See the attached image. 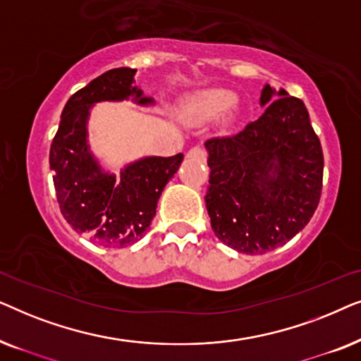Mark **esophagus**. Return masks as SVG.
<instances>
[{"mask_svg":"<svg viewBox=\"0 0 361 361\" xmlns=\"http://www.w3.org/2000/svg\"><path fill=\"white\" fill-rule=\"evenodd\" d=\"M187 157H190V159H195L199 162H204L207 159V151L200 146H194L192 149H189V152H187Z\"/></svg>","mask_w":361,"mask_h":361,"instance_id":"1","label":"esophagus"}]
</instances>
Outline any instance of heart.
<instances>
[{
  "label": "heart",
  "instance_id": "b5f03b06",
  "mask_svg": "<svg viewBox=\"0 0 361 361\" xmlns=\"http://www.w3.org/2000/svg\"><path fill=\"white\" fill-rule=\"evenodd\" d=\"M233 103L235 95L231 92L221 90V88H210V90L197 92L195 95L187 98L182 113L187 121L202 123L220 116Z\"/></svg>",
  "mask_w": 361,
  "mask_h": 361
}]
</instances>
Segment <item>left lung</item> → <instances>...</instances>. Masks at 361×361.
<instances>
[{
	"label": "left lung",
	"instance_id": "8db88e82",
	"mask_svg": "<svg viewBox=\"0 0 361 361\" xmlns=\"http://www.w3.org/2000/svg\"><path fill=\"white\" fill-rule=\"evenodd\" d=\"M266 103L263 115L240 133L205 142L212 230L246 255H264L294 238L312 219L322 192V146L304 102L264 85Z\"/></svg>",
	"mask_w": 361,
	"mask_h": 361
}]
</instances>
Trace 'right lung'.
<instances>
[{
    "label": "right lung",
    "instance_id": "right-lung-1",
    "mask_svg": "<svg viewBox=\"0 0 361 361\" xmlns=\"http://www.w3.org/2000/svg\"><path fill=\"white\" fill-rule=\"evenodd\" d=\"M135 68H111L73 93L63 106L61 125L54 136L49 164L63 219L77 233L105 248H125L142 238L156 215L157 200L179 169L184 154L145 157L128 164L120 176L102 171L90 152L87 120L98 102H121L142 97L135 82Z\"/></svg>",
    "mask_w": 361,
    "mask_h": 361
}]
</instances>
